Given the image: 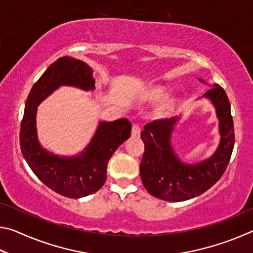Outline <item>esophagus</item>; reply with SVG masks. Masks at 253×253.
<instances>
[{"label": "esophagus", "mask_w": 253, "mask_h": 253, "mask_svg": "<svg viewBox=\"0 0 253 253\" xmlns=\"http://www.w3.org/2000/svg\"><path fill=\"white\" fill-rule=\"evenodd\" d=\"M140 135V127L137 125V124H134L131 127V136L132 137H139Z\"/></svg>", "instance_id": "obj_1"}]
</instances>
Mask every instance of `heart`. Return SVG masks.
Wrapping results in <instances>:
<instances>
[{
    "instance_id": "heart-1",
    "label": "heart",
    "mask_w": 253,
    "mask_h": 253,
    "mask_svg": "<svg viewBox=\"0 0 253 253\" xmlns=\"http://www.w3.org/2000/svg\"><path fill=\"white\" fill-rule=\"evenodd\" d=\"M164 97H165V92L163 90H155L152 93V99L155 101L161 100ZM173 107H174V101L172 99H166L163 101L161 110L163 111V113H169V111L173 109Z\"/></svg>"
}]
</instances>
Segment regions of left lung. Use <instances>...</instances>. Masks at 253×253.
I'll return each instance as SVG.
<instances>
[{
    "label": "left lung",
    "instance_id": "obj_1",
    "mask_svg": "<svg viewBox=\"0 0 253 253\" xmlns=\"http://www.w3.org/2000/svg\"><path fill=\"white\" fill-rule=\"evenodd\" d=\"M202 83L204 80L199 79ZM203 95L212 102L219 119L220 143L207 160L194 164L181 161L172 146V132L181 117L147 124L142 131L145 153L139 173L145 188L157 199L181 202L199 196L223 175L234 146L233 121L224 89L217 84Z\"/></svg>",
    "mask_w": 253,
    "mask_h": 253
}]
</instances>
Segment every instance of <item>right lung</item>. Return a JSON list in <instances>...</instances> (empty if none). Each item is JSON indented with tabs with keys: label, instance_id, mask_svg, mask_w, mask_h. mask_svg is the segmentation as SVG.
I'll use <instances>...</instances> for the list:
<instances>
[{
	"label": "right lung",
	"instance_id": "right-lung-1",
	"mask_svg": "<svg viewBox=\"0 0 253 253\" xmlns=\"http://www.w3.org/2000/svg\"><path fill=\"white\" fill-rule=\"evenodd\" d=\"M92 72L81 60L71 57L58 59L33 84L21 123V152L30 169L51 190L70 199L84 198L100 190L107 178L108 161L129 138L131 130V124L126 118L101 121L89 144L74 156L55 155L41 146L37 132L38 106L61 85L93 90Z\"/></svg>",
	"mask_w": 253,
	"mask_h": 253
}]
</instances>
